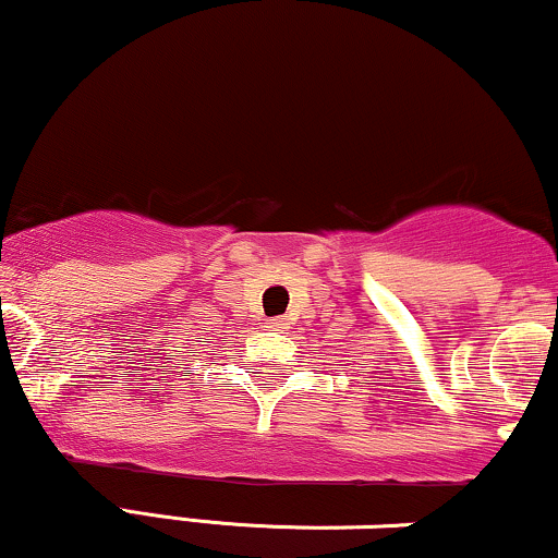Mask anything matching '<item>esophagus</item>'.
<instances>
[{
	"instance_id": "34e87169",
	"label": "esophagus",
	"mask_w": 558,
	"mask_h": 558,
	"mask_svg": "<svg viewBox=\"0 0 558 558\" xmlns=\"http://www.w3.org/2000/svg\"><path fill=\"white\" fill-rule=\"evenodd\" d=\"M266 329H284V320H281V318H271V320H268V324H266Z\"/></svg>"
}]
</instances>
